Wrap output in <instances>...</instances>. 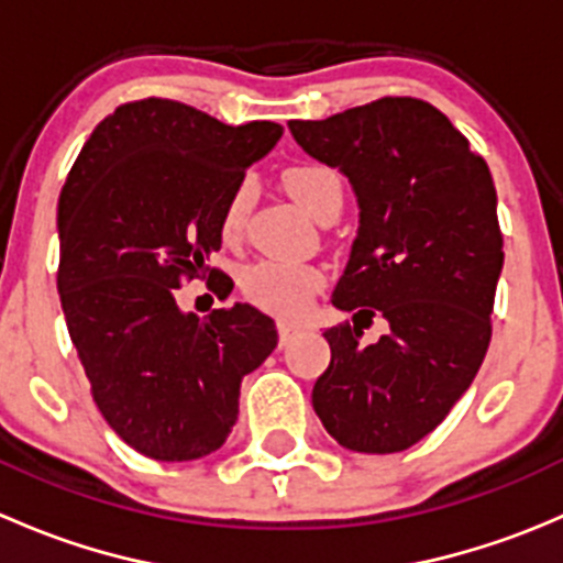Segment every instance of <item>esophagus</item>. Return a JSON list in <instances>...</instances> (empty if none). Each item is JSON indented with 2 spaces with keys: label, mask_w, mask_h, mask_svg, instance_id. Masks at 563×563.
Wrapping results in <instances>:
<instances>
[{
  "label": "esophagus",
  "mask_w": 563,
  "mask_h": 563,
  "mask_svg": "<svg viewBox=\"0 0 563 563\" xmlns=\"http://www.w3.org/2000/svg\"><path fill=\"white\" fill-rule=\"evenodd\" d=\"M299 332L297 323L291 321H277V338H280V345H288L294 340V334Z\"/></svg>",
  "instance_id": "obj_1"
}]
</instances>
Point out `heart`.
Here are the masks:
<instances>
[{"instance_id":"heart-1","label":"heart","mask_w":563,"mask_h":563,"mask_svg":"<svg viewBox=\"0 0 563 563\" xmlns=\"http://www.w3.org/2000/svg\"><path fill=\"white\" fill-rule=\"evenodd\" d=\"M288 192L299 201V207L318 220L329 207H343V181L338 172L321 163H299L283 174ZM253 201V179L242 176L229 192L220 212V236L225 242L240 240L245 229L247 209ZM323 286V272L313 264L297 261H255L240 272V288L245 299L277 316H299L310 308L316 294Z\"/></svg>"}]
</instances>
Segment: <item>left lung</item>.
<instances>
[{"label": "left lung", "instance_id": "8db88e82", "mask_svg": "<svg viewBox=\"0 0 563 563\" xmlns=\"http://www.w3.org/2000/svg\"><path fill=\"white\" fill-rule=\"evenodd\" d=\"M288 128L310 157L349 176L360 201V234L332 294L354 323L323 332L332 362L313 408L345 450L402 452L444 422L490 345L504 266L490 168L417 98ZM373 314L390 332L362 344L361 321Z\"/></svg>", "mask_w": 563, "mask_h": 563}]
</instances>
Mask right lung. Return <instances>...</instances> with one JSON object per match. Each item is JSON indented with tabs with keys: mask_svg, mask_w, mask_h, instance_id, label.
I'll return each instance as SVG.
<instances>
[{
	"mask_svg": "<svg viewBox=\"0 0 563 563\" xmlns=\"http://www.w3.org/2000/svg\"><path fill=\"white\" fill-rule=\"evenodd\" d=\"M283 128L220 122L179 100L119 106L78 152L56 209L67 332L113 433L152 460L207 457L240 417V384L277 345L250 305L181 313L176 288L231 277L207 264L220 212Z\"/></svg>",
	"mask_w": 563,
	"mask_h": 563,
	"instance_id": "right-lung-1",
	"label": "right lung"
}]
</instances>
